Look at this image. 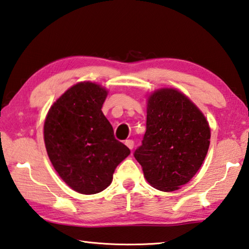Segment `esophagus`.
I'll list each match as a JSON object with an SVG mask.
<instances>
[{
	"label": "esophagus",
	"mask_w": 249,
	"mask_h": 249,
	"mask_svg": "<svg viewBox=\"0 0 249 249\" xmlns=\"http://www.w3.org/2000/svg\"><path fill=\"white\" fill-rule=\"evenodd\" d=\"M125 144H126V146H127L129 149H133V148H134V140H132V139L125 140Z\"/></svg>",
	"instance_id": "1"
}]
</instances>
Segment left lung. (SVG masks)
<instances>
[{
  "mask_svg": "<svg viewBox=\"0 0 249 249\" xmlns=\"http://www.w3.org/2000/svg\"><path fill=\"white\" fill-rule=\"evenodd\" d=\"M209 144V124L184 93L163 88L150 94L146 133L134 157L152 187L173 192L188 183L200 169Z\"/></svg>",
  "mask_w": 249,
  "mask_h": 249,
  "instance_id": "1",
  "label": "left lung"
}]
</instances>
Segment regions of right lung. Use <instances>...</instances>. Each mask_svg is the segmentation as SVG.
<instances>
[{
	"label": "right lung",
	"instance_id": "obj_1",
	"mask_svg": "<svg viewBox=\"0 0 249 249\" xmlns=\"http://www.w3.org/2000/svg\"><path fill=\"white\" fill-rule=\"evenodd\" d=\"M107 91L90 81L71 87L53 103L44 122V143L61 178L84 195L102 192L130 150L115 139L101 111Z\"/></svg>",
	"mask_w": 249,
	"mask_h": 249
}]
</instances>
